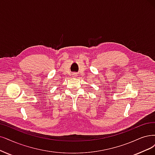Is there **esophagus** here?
Instances as JSON below:
<instances>
[{"label":"esophagus","instance_id":"esophagus-1","mask_svg":"<svg viewBox=\"0 0 155 155\" xmlns=\"http://www.w3.org/2000/svg\"><path fill=\"white\" fill-rule=\"evenodd\" d=\"M74 75H77V74H75V73H74Z\"/></svg>","mask_w":155,"mask_h":155}]
</instances>
